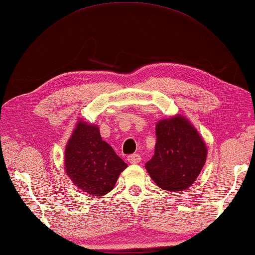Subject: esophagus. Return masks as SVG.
Listing matches in <instances>:
<instances>
[{
  "instance_id": "34e87169",
  "label": "esophagus",
  "mask_w": 255,
  "mask_h": 255,
  "mask_svg": "<svg viewBox=\"0 0 255 255\" xmlns=\"http://www.w3.org/2000/svg\"><path fill=\"white\" fill-rule=\"evenodd\" d=\"M128 161L130 163H133V164L139 163L141 161V157L139 154H131L128 157Z\"/></svg>"
}]
</instances>
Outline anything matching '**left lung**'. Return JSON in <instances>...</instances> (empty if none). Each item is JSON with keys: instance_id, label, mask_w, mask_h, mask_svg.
Wrapping results in <instances>:
<instances>
[{"instance_id": "1", "label": "left lung", "mask_w": 255, "mask_h": 255, "mask_svg": "<svg viewBox=\"0 0 255 255\" xmlns=\"http://www.w3.org/2000/svg\"><path fill=\"white\" fill-rule=\"evenodd\" d=\"M154 155L146 171L160 188L182 191L194 184L207 159L206 143L190 121L180 114L155 124Z\"/></svg>"}]
</instances>
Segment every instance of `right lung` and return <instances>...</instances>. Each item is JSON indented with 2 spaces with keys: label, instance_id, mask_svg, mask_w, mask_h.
Segmentation results:
<instances>
[{
  "label": "right lung",
  "instance_id": "right-lung-1",
  "mask_svg": "<svg viewBox=\"0 0 255 255\" xmlns=\"http://www.w3.org/2000/svg\"><path fill=\"white\" fill-rule=\"evenodd\" d=\"M128 164L102 140L100 128L84 120L77 124L65 149V171L77 188L92 196H104L114 188Z\"/></svg>",
  "mask_w": 255,
  "mask_h": 255
}]
</instances>
